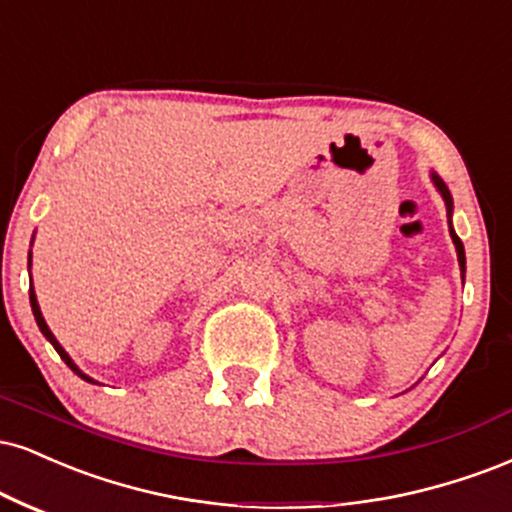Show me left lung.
Returning <instances> with one entry per match:
<instances>
[{
    "mask_svg": "<svg viewBox=\"0 0 512 512\" xmlns=\"http://www.w3.org/2000/svg\"><path fill=\"white\" fill-rule=\"evenodd\" d=\"M432 183H434V188L439 190V195L443 197V202H446V214H448V231H451V238H453V245H455V252H458V264H460V276H463L465 279V248H463V240L458 238V233H455V229H453V195H451V190H448V186L446 183L441 181V176L436 174V171H432Z\"/></svg>",
    "mask_w": 512,
    "mask_h": 512,
    "instance_id": "8db88e82",
    "label": "left lung"
}]
</instances>
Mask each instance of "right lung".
Here are the masks:
<instances>
[{"instance_id":"obj_1","label":"right lung","mask_w":512,"mask_h":512,"mask_svg":"<svg viewBox=\"0 0 512 512\" xmlns=\"http://www.w3.org/2000/svg\"><path fill=\"white\" fill-rule=\"evenodd\" d=\"M28 269H30V255H28ZM30 281H33V279H30ZM30 307H33V315H35V322H38V326H40V331H42V336H45V338H47V341H49V343H52V346H54V350H57V353L61 355V360H64V362H66V365H69V367L73 369V372H76V374H78V377H80V379L90 381V384H97V381H95V379H92V377H88V374H85V372H83V369H80V367L76 365V362H73V360H71V355H69V353H66V350H64V348H61V343L57 341V338H54V334H52V331H49V326H47V322H45V317H42V312H40V305H38V295H35V288H33V286H30Z\"/></svg>"}]
</instances>
